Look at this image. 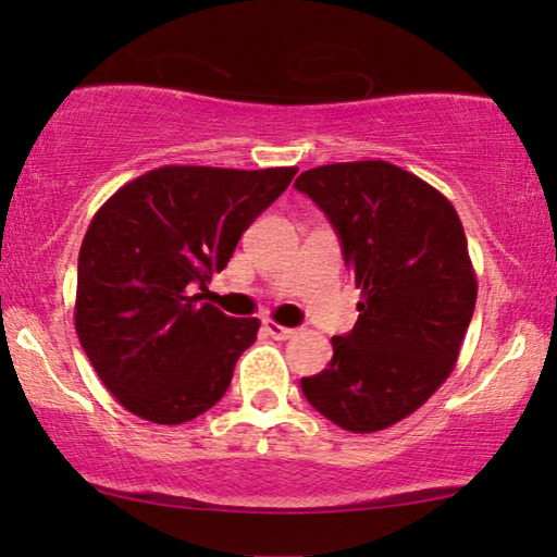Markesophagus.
<instances>
[{"instance_id": "1", "label": "esophagus", "mask_w": 557, "mask_h": 557, "mask_svg": "<svg viewBox=\"0 0 557 557\" xmlns=\"http://www.w3.org/2000/svg\"><path fill=\"white\" fill-rule=\"evenodd\" d=\"M263 330L269 332L273 339H288V337H294V330H288V326L278 324V322H271V319H265Z\"/></svg>"}]
</instances>
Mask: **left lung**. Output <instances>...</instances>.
<instances>
[{
	"label": "left lung",
	"mask_w": 557,
	"mask_h": 557,
	"mask_svg": "<svg viewBox=\"0 0 557 557\" xmlns=\"http://www.w3.org/2000/svg\"><path fill=\"white\" fill-rule=\"evenodd\" d=\"M339 235L360 288L357 324L332 337V362L301 377L339 429L383 431L451 375L476 304V273L454 205L383 159L314 166L294 182Z\"/></svg>",
	"instance_id": "8db88e82"
}]
</instances>
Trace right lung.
I'll return each mask as SVG.
<instances>
[{
	"mask_svg": "<svg viewBox=\"0 0 557 557\" xmlns=\"http://www.w3.org/2000/svg\"><path fill=\"white\" fill-rule=\"evenodd\" d=\"M296 172L159 166L116 189L90 220L75 332L101 383L134 416L177 425L225 395L261 322L202 301L208 281Z\"/></svg>",
	"mask_w": 557,
	"mask_h": 557,
	"instance_id": "right-lung-1",
	"label": "right lung"
}]
</instances>
